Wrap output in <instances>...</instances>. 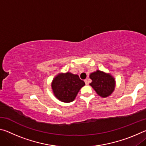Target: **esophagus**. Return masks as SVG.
<instances>
[{"label":"esophagus","instance_id":"obj_1","mask_svg":"<svg viewBox=\"0 0 146 146\" xmlns=\"http://www.w3.org/2000/svg\"><path fill=\"white\" fill-rule=\"evenodd\" d=\"M84 82H85L86 85H88L89 84V82H88V80H87V79H86V80H84Z\"/></svg>","mask_w":146,"mask_h":146}]
</instances>
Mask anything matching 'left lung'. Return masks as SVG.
Wrapping results in <instances>:
<instances>
[{"label":"left lung","instance_id":"left-lung-1","mask_svg":"<svg viewBox=\"0 0 146 146\" xmlns=\"http://www.w3.org/2000/svg\"><path fill=\"white\" fill-rule=\"evenodd\" d=\"M90 78L92 80L90 86L102 97L110 96L115 90V81L111 75L97 70L91 73Z\"/></svg>","mask_w":146,"mask_h":146}]
</instances>
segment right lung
<instances>
[{
	"label": "right lung",
	"mask_w": 146,
	"mask_h": 146,
	"mask_svg": "<svg viewBox=\"0 0 146 146\" xmlns=\"http://www.w3.org/2000/svg\"><path fill=\"white\" fill-rule=\"evenodd\" d=\"M85 85L77 75L71 73L59 74L53 79L51 87L54 95L62 102H70L75 99L80 88Z\"/></svg>",
	"instance_id": "obj_1"
}]
</instances>
